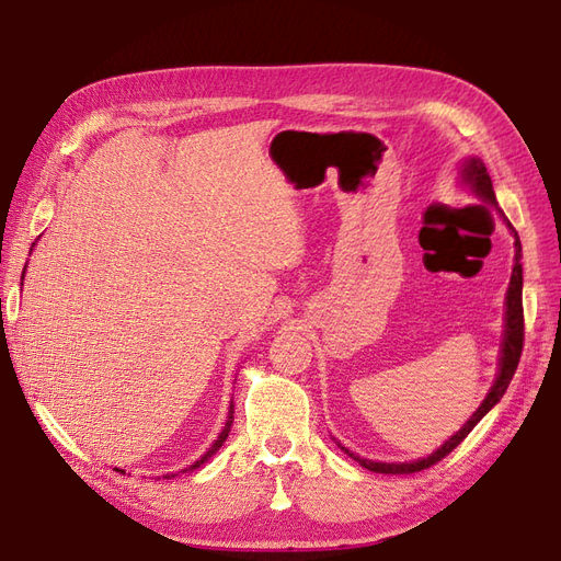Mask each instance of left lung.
I'll list each match as a JSON object with an SVG mask.
<instances>
[{
  "label": "left lung",
  "mask_w": 561,
  "mask_h": 561,
  "mask_svg": "<svg viewBox=\"0 0 561 561\" xmlns=\"http://www.w3.org/2000/svg\"><path fill=\"white\" fill-rule=\"evenodd\" d=\"M461 182L463 186H468V190L491 203V206H496V194H494V184H491V178L486 173V168L480 159H466L463 165H461ZM507 227L513 229V225L507 222ZM513 236H515V266H513V276H511V285H507V295H505V332H503V346H501V363H499V375H496V381L494 386H491V390L486 393V398L482 400V404L478 407V412H474L468 421L466 426L458 431L456 435H451L447 443L439 447L437 451H433L431 456L426 458H419V461H410V463H379V461H367V458H360L351 454L346 447H342L348 456H353L355 461H358L363 468L367 470H375V472H383V474H407V472H419V470H426L431 468L433 463L443 461V458L454 451L458 445L463 443V439L468 437V433L478 426V423L482 421V416L494 407L503 393L507 390V383L513 381L515 377V369L519 365V355H522V346H524V309H522V243H519V236L517 231L513 229Z\"/></svg>",
  "instance_id": "obj_1"
}]
</instances>
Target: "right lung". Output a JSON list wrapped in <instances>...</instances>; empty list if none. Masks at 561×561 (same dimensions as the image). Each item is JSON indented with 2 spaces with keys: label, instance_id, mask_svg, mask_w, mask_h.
I'll list each match as a JSON object with an SVG mask.
<instances>
[{
  "label": "right lung",
  "instance_id": "obj_1",
  "mask_svg": "<svg viewBox=\"0 0 561 561\" xmlns=\"http://www.w3.org/2000/svg\"><path fill=\"white\" fill-rule=\"evenodd\" d=\"M23 276H25V271H23ZM231 423H233V404L229 407V416H227V423H225V428H222V433H219V437L215 439V443H213V447L206 451V454H203L201 458H198V461L192 466V468H186V470H194V468H198V466H203V463H206L208 461V458L219 449V447H222L225 445V439L229 437V431H231ZM118 470V468H116ZM118 472H124V470H118ZM171 478H175V474H165V480H171Z\"/></svg>",
  "mask_w": 561,
  "mask_h": 561
}]
</instances>
